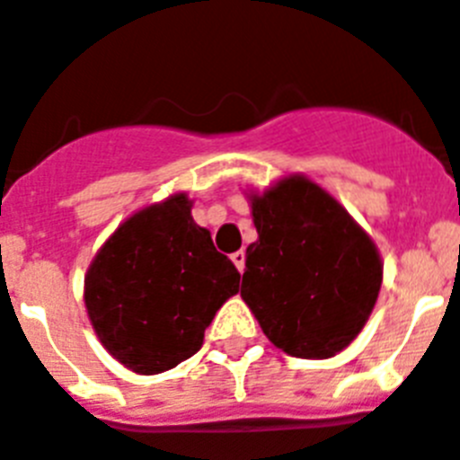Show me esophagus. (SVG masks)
Segmentation results:
<instances>
[{"label": "esophagus", "instance_id": "esophagus-1", "mask_svg": "<svg viewBox=\"0 0 460 460\" xmlns=\"http://www.w3.org/2000/svg\"><path fill=\"white\" fill-rule=\"evenodd\" d=\"M231 261H234V264H236L238 271L243 273V269H245V252H243V250H238V252H234V254H231Z\"/></svg>", "mask_w": 460, "mask_h": 460}]
</instances>
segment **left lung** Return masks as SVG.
<instances>
[{
    "label": "left lung",
    "instance_id": "8db88e82",
    "mask_svg": "<svg viewBox=\"0 0 460 460\" xmlns=\"http://www.w3.org/2000/svg\"><path fill=\"white\" fill-rule=\"evenodd\" d=\"M257 241L241 296L273 346L325 360L367 323L384 278L379 250L346 208L304 175L250 196Z\"/></svg>",
    "mask_w": 460,
    "mask_h": 460
}]
</instances>
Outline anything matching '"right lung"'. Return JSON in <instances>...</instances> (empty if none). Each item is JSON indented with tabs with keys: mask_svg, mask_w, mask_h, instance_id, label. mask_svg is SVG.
Instances as JSON below:
<instances>
[{
	"mask_svg": "<svg viewBox=\"0 0 460 460\" xmlns=\"http://www.w3.org/2000/svg\"><path fill=\"white\" fill-rule=\"evenodd\" d=\"M241 273L175 194L119 226L91 261L84 302L100 343L137 374L177 367L203 346Z\"/></svg>",
	"mask_w": 460,
	"mask_h": 460,
	"instance_id": "right-lung-1",
	"label": "right lung"
}]
</instances>
